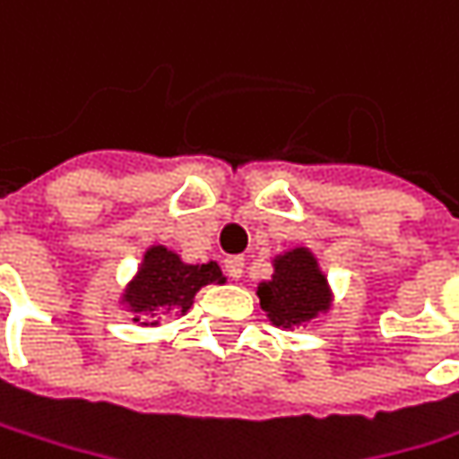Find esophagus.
Wrapping results in <instances>:
<instances>
[{
  "label": "esophagus",
  "mask_w": 459,
  "mask_h": 459,
  "mask_svg": "<svg viewBox=\"0 0 459 459\" xmlns=\"http://www.w3.org/2000/svg\"><path fill=\"white\" fill-rule=\"evenodd\" d=\"M224 273L230 275L232 281H239L242 278V273H245V260L242 257H227L224 260Z\"/></svg>",
  "instance_id": "34e87169"
}]
</instances>
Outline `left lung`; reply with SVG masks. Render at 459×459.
Returning a JSON list of instances; mask_svg holds the SVG:
<instances>
[{"mask_svg": "<svg viewBox=\"0 0 459 459\" xmlns=\"http://www.w3.org/2000/svg\"><path fill=\"white\" fill-rule=\"evenodd\" d=\"M273 265V278L257 286V296L260 307L268 311V319L275 326L291 329L311 322L316 314L329 308L332 296L326 289V278L307 247L278 255Z\"/></svg>", "mask_w": 459, "mask_h": 459, "instance_id": "1", "label": "left lung"}]
</instances>
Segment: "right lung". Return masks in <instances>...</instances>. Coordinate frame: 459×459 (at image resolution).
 <instances>
[{
  "label": "right lung",
  "mask_w": 459,
  "mask_h": 459,
  "mask_svg": "<svg viewBox=\"0 0 459 459\" xmlns=\"http://www.w3.org/2000/svg\"><path fill=\"white\" fill-rule=\"evenodd\" d=\"M221 281L224 278L217 263L186 265L176 253L155 245L143 257V265L125 289L122 301L134 311V322L158 325L163 316L186 314L202 286Z\"/></svg>",
  "instance_id": "obj_1"
}]
</instances>
